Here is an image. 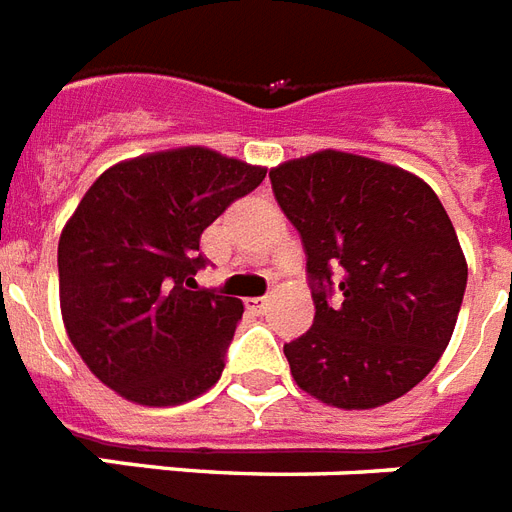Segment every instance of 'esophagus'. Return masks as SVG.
Here are the masks:
<instances>
[{"instance_id":"esophagus-1","label":"esophagus","mask_w":512,"mask_h":512,"mask_svg":"<svg viewBox=\"0 0 512 512\" xmlns=\"http://www.w3.org/2000/svg\"><path fill=\"white\" fill-rule=\"evenodd\" d=\"M267 304H269V298H245V306H248V309L256 314L264 312V309H267Z\"/></svg>"}]
</instances>
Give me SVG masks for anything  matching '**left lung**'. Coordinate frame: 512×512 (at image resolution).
Returning <instances> with one entry per match:
<instances>
[{
  "label": "left lung",
  "instance_id": "left-lung-1",
  "mask_svg": "<svg viewBox=\"0 0 512 512\" xmlns=\"http://www.w3.org/2000/svg\"><path fill=\"white\" fill-rule=\"evenodd\" d=\"M269 179L314 298V325L285 343L290 375L341 410L394 402L439 362L463 306L468 264L441 200L410 171L341 150Z\"/></svg>",
  "mask_w": 512,
  "mask_h": 512
}]
</instances>
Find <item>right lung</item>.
Returning <instances> with one entry per match:
<instances>
[{
  "label": "right lung",
  "mask_w": 512,
  "mask_h": 512,
  "mask_svg": "<svg viewBox=\"0 0 512 512\" xmlns=\"http://www.w3.org/2000/svg\"><path fill=\"white\" fill-rule=\"evenodd\" d=\"M267 169L177 147L102 171L57 245L60 312L84 365L145 407L190 402L222 378L243 301L198 288L200 235Z\"/></svg>",
  "instance_id": "1"
}]
</instances>
